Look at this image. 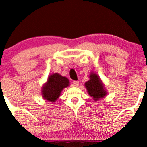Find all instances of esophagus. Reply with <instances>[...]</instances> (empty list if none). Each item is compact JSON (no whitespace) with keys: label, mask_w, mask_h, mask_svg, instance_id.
I'll use <instances>...</instances> for the list:
<instances>
[{"label":"esophagus","mask_w":147,"mask_h":147,"mask_svg":"<svg viewBox=\"0 0 147 147\" xmlns=\"http://www.w3.org/2000/svg\"><path fill=\"white\" fill-rule=\"evenodd\" d=\"M72 84H73L74 86L78 87V86H79V82L78 81H74L73 83H72Z\"/></svg>","instance_id":"obj_1"}]
</instances>
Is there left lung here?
I'll return each mask as SVG.
<instances>
[{"label":"left lung","mask_w":147,"mask_h":147,"mask_svg":"<svg viewBox=\"0 0 147 147\" xmlns=\"http://www.w3.org/2000/svg\"><path fill=\"white\" fill-rule=\"evenodd\" d=\"M85 87L89 95L96 102L102 99L107 94L105 85L99 76L95 72H91L90 80L85 82Z\"/></svg>","instance_id":"left-lung-1"}]
</instances>
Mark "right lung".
<instances>
[{
  "instance_id": "obj_1",
  "label": "right lung",
  "mask_w": 147,
  "mask_h": 147,
  "mask_svg": "<svg viewBox=\"0 0 147 147\" xmlns=\"http://www.w3.org/2000/svg\"><path fill=\"white\" fill-rule=\"evenodd\" d=\"M69 80L58 73L50 75L47 81L42 85L41 93L43 99L50 102H55L60 96L61 92L65 87L69 86Z\"/></svg>"
}]
</instances>
